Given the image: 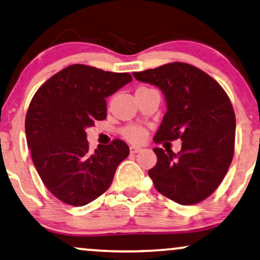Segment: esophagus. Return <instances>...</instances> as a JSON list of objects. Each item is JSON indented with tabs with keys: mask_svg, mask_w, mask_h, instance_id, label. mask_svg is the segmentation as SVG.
<instances>
[{
	"mask_svg": "<svg viewBox=\"0 0 260 260\" xmlns=\"http://www.w3.org/2000/svg\"><path fill=\"white\" fill-rule=\"evenodd\" d=\"M138 151H141L140 147H130V153L131 154H136Z\"/></svg>",
	"mask_w": 260,
	"mask_h": 260,
	"instance_id": "1",
	"label": "esophagus"
}]
</instances>
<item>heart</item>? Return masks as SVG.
<instances>
[{"label": "heart", "instance_id": "heart-1", "mask_svg": "<svg viewBox=\"0 0 260 260\" xmlns=\"http://www.w3.org/2000/svg\"><path fill=\"white\" fill-rule=\"evenodd\" d=\"M141 89H147V87L137 88V90ZM120 133H122V136L131 143H142L147 137V130L140 125H135V124L124 126Z\"/></svg>", "mask_w": 260, "mask_h": 260}]
</instances>
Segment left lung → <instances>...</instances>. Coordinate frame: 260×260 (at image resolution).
<instances>
[{"label":"left lung","mask_w":260,"mask_h":260,"mask_svg":"<svg viewBox=\"0 0 260 260\" xmlns=\"http://www.w3.org/2000/svg\"><path fill=\"white\" fill-rule=\"evenodd\" d=\"M134 76L157 86L166 98L167 112L154 142L183 141L177 155L154 148L157 162L148 174L155 188L175 203H200L220 186L233 160L231 99L216 80L187 63H167Z\"/></svg>","instance_id":"1"}]
</instances>
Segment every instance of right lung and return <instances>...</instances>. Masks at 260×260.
<instances>
[{"mask_svg":"<svg viewBox=\"0 0 260 260\" xmlns=\"http://www.w3.org/2000/svg\"><path fill=\"white\" fill-rule=\"evenodd\" d=\"M131 80L127 73L73 64L33 95L25 120L27 144L40 179L57 200L82 207L111 186L129 147L116 138L90 153L86 127L105 119V98Z\"/></svg>","mask_w":260,"mask_h":260,"instance_id":"right-lung-1","label":"right lung"}]
</instances>
